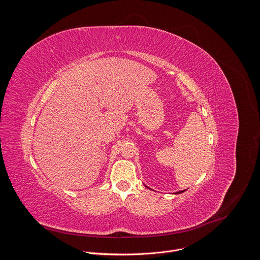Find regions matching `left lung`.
I'll use <instances>...</instances> for the list:
<instances>
[{"label": "left lung", "mask_w": 260, "mask_h": 260, "mask_svg": "<svg viewBox=\"0 0 260 260\" xmlns=\"http://www.w3.org/2000/svg\"><path fill=\"white\" fill-rule=\"evenodd\" d=\"M184 191V190H183ZM183 191H179V192H177V193H181V192H183Z\"/></svg>", "instance_id": "1"}]
</instances>
